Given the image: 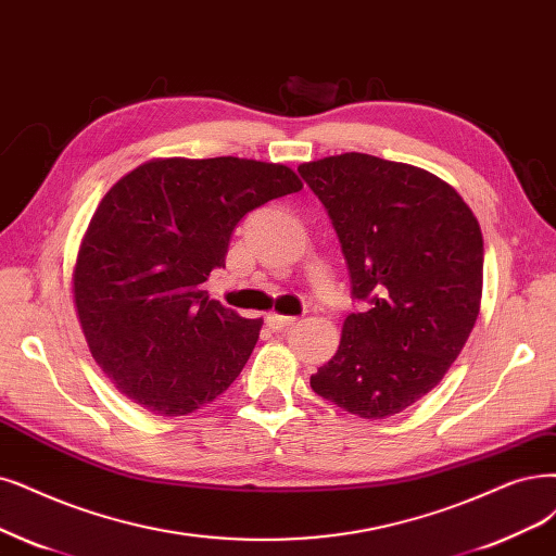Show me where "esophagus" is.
<instances>
[{
  "instance_id": "esophagus-1",
  "label": "esophagus",
  "mask_w": 556,
  "mask_h": 556,
  "mask_svg": "<svg viewBox=\"0 0 556 556\" xmlns=\"http://www.w3.org/2000/svg\"><path fill=\"white\" fill-rule=\"evenodd\" d=\"M293 323H295V318H291V316H279V314L267 316V325H270L273 330H277V332L286 330V327H291Z\"/></svg>"
}]
</instances>
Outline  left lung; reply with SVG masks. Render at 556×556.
I'll use <instances>...</instances> for the list:
<instances>
[{
	"label": "left lung",
	"instance_id": "left-lung-1",
	"mask_svg": "<svg viewBox=\"0 0 556 556\" xmlns=\"http://www.w3.org/2000/svg\"><path fill=\"white\" fill-rule=\"evenodd\" d=\"M298 172L332 219L353 300L368 304L345 318L312 389L362 419L399 415L444 378L477 323L481 226L451 185L413 164L343 153Z\"/></svg>",
	"mask_w": 556,
	"mask_h": 556
}]
</instances>
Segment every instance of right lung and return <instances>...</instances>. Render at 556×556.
I'll list each match as a JSON object with an SVG mask.
<instances>
[{"label":"right lung","instance_id":"obj_1","mask_svg":"<svg viewBox=\"0 0 556 556\" xmlns=\"http://www.w3.org/2000/svg\"><path fill=\"white\" fill-rule=\"evenodd\" d=\"M300 190L283 164L169 157L141 164L102 197L73 295L91 355L121 394L180 417L231 387L263 320L211 300L203 281L224 267L247 213Z\"/></svg>","mask_w":556,"mask_h":556}]
</instances>
